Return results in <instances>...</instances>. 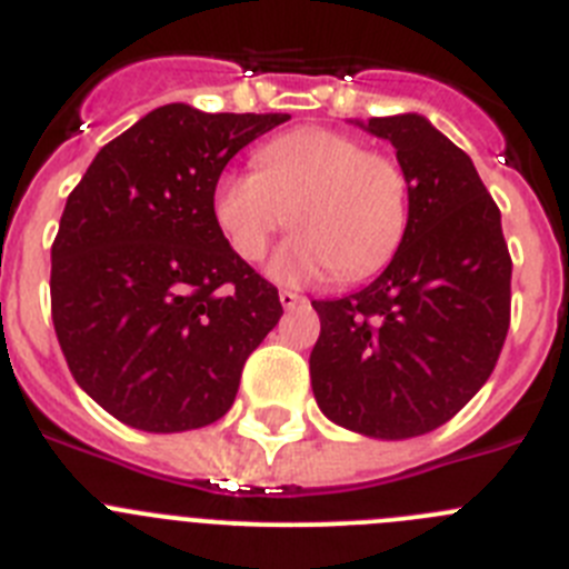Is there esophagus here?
<instances>
[{"mask_svg": "<svg viewBox=\"0 0 569 569\" xmlns=\"http://www.w3.org/2000/svg\"><path fill=\"white\" fill-rule=\"evenodd\" d=\"M279 301H281V308H284V310H296L299 305H305V296L293 293V290H281Z\"/></svg>", "mask_w": 569, "mask_h": 569, "instance_id": "esophagus-1", "label": "esophagus"}]
</instances>
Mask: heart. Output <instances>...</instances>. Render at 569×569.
I'll use <instances>...</instances> for the list:
<instances>
[{
  "instance_id": "heart-1",
  "label": "heart",
  "mask_w": 569,
  "mask_h": 569,
  "mask_svg": "<svg viewBox=\"0 0 569 569\" xmlns=\"http://www.w3.org/2000/svg\"><path fill=\"white\" fill-rule=\"evenodd\" d=\"M407 213L410 188L393 156L330 128L261 144L256 173L230 170L213 188V219L241 259H261L293 219L299 233L268 264L281 284H310L333 268L341 279L373 273L405 236Z\"/></svg>"
}]
</instances>
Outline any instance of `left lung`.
<instances>
[{
    "mask_svg": "<svg viewBox=\"0 0 569 569\" xmlns=\"http://www.w3.org/2000/svg\"><path fill=\"white\" fill-rule=\"evenodd\" d=\"M396 148L410 188L399 250L367 288L313 301L316 405L367 439H413L479 393L510 328L512 261L470 156L419 113L356 122Z\"/></svg>",
    "mask_w": 569,
    "mask_h": 569,
    "instance_id": "1",
    "label": "left lung"
}]
</instances>
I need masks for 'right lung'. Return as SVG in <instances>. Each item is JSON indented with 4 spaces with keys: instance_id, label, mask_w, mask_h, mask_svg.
I'll use <instances>...</instances> for the list:
<instances>
[{
    "instance_id": "add662e5",
    "label": "right lung",
    "mask_w": 569,
    "mask_h": 569,
    "mask_svg": "<svg viewBox=\"0 0 569 569\" xmlns=\"http://www.w3.org/2000/svg\"><path fill=\"white\" fill-rule=\"evenodd\" d=\"M288 113L173 102L116 136L68 196L50 248V310L90 399L148 433L230 410L241 367L281 319L279 290L233 253L213 188Z\"/></svg>"
}]
</instances>
